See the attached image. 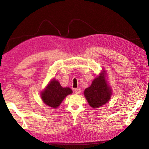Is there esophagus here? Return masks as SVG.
<instances>
[{
    "mask_svg": "<svg viewBox=\"0 0 149 149\" xmlns=\"http://www.w3.org/2000/svg\"><path fill=\"white\" fill-rule=\"evenodd\" d=\"M74 92L76 94H80L81 93V89L79 88L77 89H74Z\"/></svg>",
    "mask_w": 149,
    "mask_h": 149,
    "instance_id": "obj_1",
    "label": "esophagus"
}]
</instances>
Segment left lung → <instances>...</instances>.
<instances>
[{
  "mask_svg": "<svg viewBox=\"0 0 149 149\" xmlns=\"http://www.w3.org/2000/svg\"><path fill=\"white\" fill-rule=\"evenodd\" d=\"M112 91L106 79V72L102 70L100 75L94 78L89 87L84 91L85 98L93 109L101 107L109 101Z\"/></svg>",
  "mask_w": 149,
  "mask_h": 149,
  "instance_id": "left-lung-1",
  "label": "left lung"
}]
</instances>
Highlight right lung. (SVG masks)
<instances>
[{
	"mask_svg": "<svg viewBox=\"0 0 149 149\" xmlns=\"http://www.w3.org/2000/svg\"><path fill=\"white\" fill-rule=\"evenodd\" d=\"M72 93L71 88L62 87L59 81L53 78L41 92L40 96L46 105L56 109L68 95Z\"/></svg>",
	"mask_w": 149,
	"mask_h": 149,
	"instance_id": "1",
	"label": "right lung"
}]
</instances>
